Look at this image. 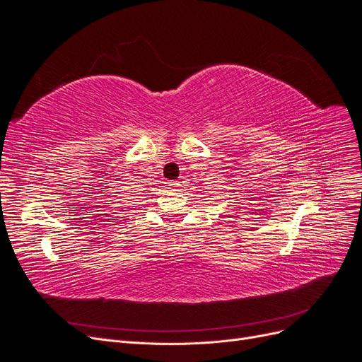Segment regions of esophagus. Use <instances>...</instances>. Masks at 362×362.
Instances as JSON below:
<instances>
[{"label":"esophagus","mask_w":362,"mask_h":362,"mask_svg":"<svg viewBox=\"0 0 362 362\" xmlns=\"http://www.w3.org/2000/svg\"><path fill=\"white\" fill-rule=\"evenodd\" d=\"M170 185H172V189H180L181 187V181H172Z\"/></svg>","instance_id":"1"}]
</instances>
